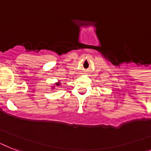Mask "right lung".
I'll return each mask as SVG.
<instances>
[{"label":"right lung","mask_w":151,"mask_h":151,"mask_svg":"<svg viewBox=\"0 0 151 151\" xmlns=\"http://www.w3.org/2000/svg\"><path fill=\"white\" fill-rule=\"evenodd\" d=\"M60 85H61V83H60V81H58L57 82H56V83H54V84H53V86H51V89H54V88H56V87H58V86H60Z\"/></svg>","instance_id":"right-lung-1"}]
</instances>
